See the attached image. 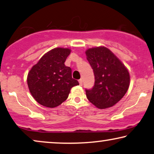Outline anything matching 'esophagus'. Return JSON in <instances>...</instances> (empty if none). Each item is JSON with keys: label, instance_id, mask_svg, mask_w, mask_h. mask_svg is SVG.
I'll return each instance as SVG.
<instances>
[{"label": "esophagus", "instance_id": "obj_1", "mask_svg": "<svg viewBox=\"0 0 154 154\" xmlns=\"http://www.w3.org/2000/svg\"><path fill=\"white\" fill-rule=\"evenodd\" d=\"M79 85L82 86V84H83V82H82V79H80L79 80Z\"/></svg>", "mask_w": 154, "mask_h": 154}]
</instances>
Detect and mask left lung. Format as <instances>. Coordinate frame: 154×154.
Listing matches in <instances>:
<instances>
[{
    "mask_svg": "<svg viewBox=\"0 0 154 154\" xmlns=\"http://www.w3.org/2000/svg\"><path fill=\"white\" fill-rule=\"evenodd\" d=\"M86 56L95 76L94 87L86 89V97L99 109L112 107L128 89V70L107 47L88 49L86 51Z\"/></svg>",
    "mask_w": 154,
    "mask_h": 154,
    "instance_id": "8db88e82",
    "label": "left lung"
}]
</instances>
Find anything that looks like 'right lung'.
Segmentation results:
<instances>
[{"instance_id":"1","label":"right lung","mask_w":154,"mask_h":154,"mask_svg":"<svg viewBox=\"0 0 154 154\" xmlns=\"http://www.w3.org/2000/svg\"><path fill=\"white\" fill-rule=\"evenodd\" d=\"M68 48H55L42 56L27 77L34 99L45 107H56L68 98L70 89L79 85L72 77V70L64 63L70 54Z\"/></svg>"}]
</instances>
